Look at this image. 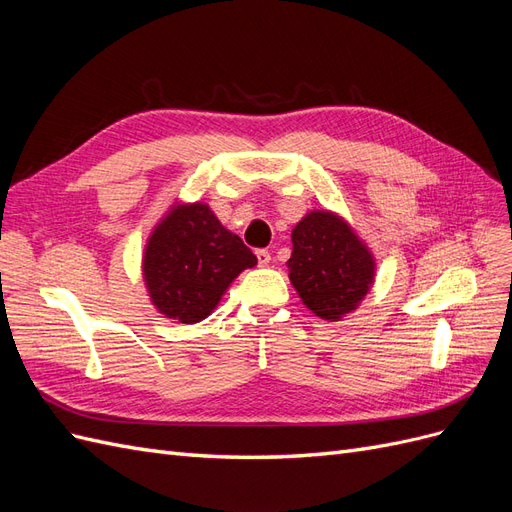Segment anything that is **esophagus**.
<instances>
[{"label": "esophagus", "instance_id": "34e87169", "mask_svg": "<svg viewBox=\"0 0 512 512\" xmlns=\"http://www.w3.org/2000/svg\"><path fill=\"white\" fill-rule=\"evenodd\" d=\"M256 260H258L260 267H267L269 262H271V254H269L267 250H258V252H256Z\"/></svg>", "mask_w": 512, "mask_h": 512}]
</instances>
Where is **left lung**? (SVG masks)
Returning a JSON list of instances; mask_svg holds the SVG:
<instances>
[{
    "mask_svg": "<svg viewBox=\"0 0 512 512\" xmlns=\"http://www.w3.org/2000/svg\"><path fill=\"white\" fill-rule=\"evenodd\" d=\"M290 284L303 305L337 322L359 309L376 282V258L342 215L312 209L292 228Z\"/></svg>",
    "mask_w": 512,
    "mask_h": 512,
    "instance_id": "left-lung-1",
    "label": "left lung"
}]
</instances>
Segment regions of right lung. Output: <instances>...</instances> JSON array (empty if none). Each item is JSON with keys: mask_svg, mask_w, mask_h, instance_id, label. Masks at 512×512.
<instances>
[{"mask_svg": "<svg viewBox=\"0 0 512 512\" xmlns=\"http://www.w3.org/2000/svg\"><path fill=\"white\" fill-rule=\"evenodd\" d=\"M250 247L222 226L207 203L175 200L149 232L143 282L151 305L170 320H205L241 271L256 265Z\"/></svg>", "mask_w": 512, "mask_h": 512, "instance_id": "obj_1", "label": "right lung"}]
</instances>
